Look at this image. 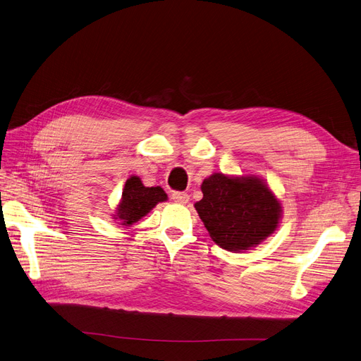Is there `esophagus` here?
I'll use <instances>...</instances> for the list:
<instances>
[{
  "label": "esophagus",
  "instance_id": "obj_1",
  "mask_svg": "<svg viewBox=\"0 0 361 361\" xmlns=\"http://www.w3.org/2000/svg\"><path fill=\"white\" fill-rule=\"evenodd\" d=\"M171 200L179 202V204H185V202L190 201V195H188L186 192H179V191H178V192L171 194Z\"/></svg>",
  "mask_w": 361,
  "mask_h": 361
}]
</instances>
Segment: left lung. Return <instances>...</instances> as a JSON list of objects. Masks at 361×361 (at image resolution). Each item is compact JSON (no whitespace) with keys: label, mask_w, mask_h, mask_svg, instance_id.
Listing matches in <instances>:
<instances>
[{"label":"left lung","mask_w":361,"mask_h":361,"mask_svg":"<svg viewBox=\"0 0 361 361\" xmlns=\"http://www.w3.org/2000/svg\"><path fill=\"white\" fill-rule=\"evenodd\" d=\"M201 191L194 207L213 241L228 251L255 247L279 225L281 204L259 178L214 173L204 179Z\"/></svg>","instance_id":"left-lung-1"}]
</instances>
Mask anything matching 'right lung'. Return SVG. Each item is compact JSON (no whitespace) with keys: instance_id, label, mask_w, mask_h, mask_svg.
Instances as JSON below:
<instances>
[{"instance_id":"1","label":"right lung","mask_w":361,"mask_h":361,"mask_svg":"<svg viewBox=\"0 0 361 361\" xmlns=\"http://www.w3.org/2000/svg\"><path fill=\"white\" fill-rule=\"evenodd\" d=\"M167 200L166 192L160 186L147 188L138 176H130L123 188L122 200L117 205V213L114 219L120 220V225L129 226L138 221L149 210H152L159 202Z\"/></svg>"}]
</instances>
